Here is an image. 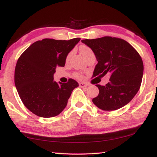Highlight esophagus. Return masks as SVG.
<instances>
[{"label": "esophagus", "instance_id": "1", "mask_svg": "<svg viewBox=\"0 0 157 157\" xmlns=\"http://www.w3.org/2000/svg\"><path fill=\"white\" fill-rule=\"evenodd\" d=\"M79 86L81 88H86L87 85L84 83H79Z\"/></svg>", "mask_w": 157, "mask_h": 157}]
</instances>
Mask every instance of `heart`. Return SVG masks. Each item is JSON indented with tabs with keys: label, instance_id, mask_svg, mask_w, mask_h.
<instances>
[{
	"label": "heart",
	"instance_id": "obj_1",
	"mask_svg": "<svg viewBox=\"0 0 157 157\" xmlns=\"http://www.w3.org/2000/svg\"><path fill=\"white\" fill-rule=\"evenodd\" d=\"M79 50H80V52L81 53V54L83 55V56L84 57L86 56L89 54V53H93V51H92V50L91 48H89V47H88L87 46H85V45H82V46H80V48H79ZM70 55H68V58L69 57ZM76 77H78V78H81V75L79 74H76Z\"/></svg>",
	"mask_w": 157,
	"mask_h": 157
}]
</instances>
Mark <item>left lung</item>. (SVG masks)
<instances>
[{
	"label": "left lung",
	"instance_id": "8db88e82",
	"mask_svg": "<svg viewBox=\"0 0 157 157\" xmlns=\"http://www.w3.org/2000/svg\"><path fill=\"white\" fill-rule=\"evenodd\" d=\"M91 48L98 63L93 76L110 74L105 86L96 85L99 94L92 101L104 111H113L129 103L140 88L144 64L139 53L127 41L111 36L81 40Z\"/></svg>",
	"mask_w": 157,
	"mask_h": 157
}]
</instances>
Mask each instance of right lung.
Here are the masks:
<instances>
[{"mask_svg":"<svg viewBox=\"0 0 157 157\" xmlns=\"http://www.w3.org/2000/svg\"><path fill=\"white\" fill-rule=\"evenodd\" d=\"M45 38L31 44L17 61L15 85L25 106L44 118L59 115L78 83L70 78L63 83L53 80L57 66H65L68 53L80 40Z\"/></svg>","mask_w":157,"mask_h":157,"instance_id":"1","label":"right lung"}]
</instances>
